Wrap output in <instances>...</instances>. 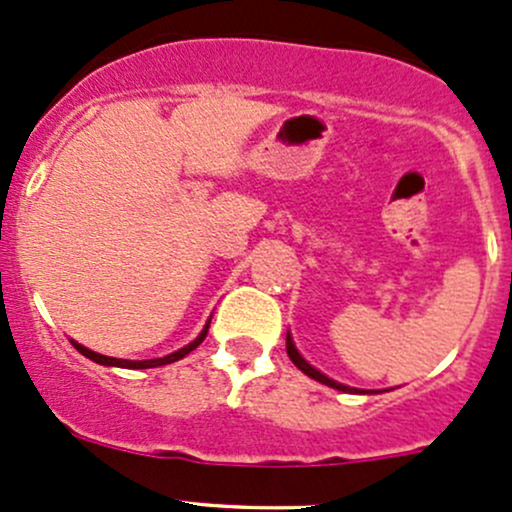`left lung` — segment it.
Masks as SVG:
<instances>
[{
  "label": "left lung",
  "mask_w": 512,
  "mask_h": 512,
  "mask_svg": "<svg viewBox=\"0 0 512 512\" xmlns=\"http://www.w3.org/2000/svg\"><path fill=\"white\" fill-rule=\"evenodd\" d=\"M286 355H289L291 362H294L296 367H299L303 374H306V376H311V379L320 381V384L330 386V389H338V391H345V393H364L362 389H352V386H345V384H340V381L330 379V376H325L323 372H318L316 367H311V364H308L306 359L301 357V352L296 350V345H294V338H291L289 333H286Z\"/></svg>",
  "instance_id": "8db88e82"
}]
</instances>
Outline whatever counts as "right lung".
<instances>
[{
    "label": "right lung",
    "mask_w": 512,
    "mask_h": 512,
    "mask_svg": "<svg viewBox=\"0 0 512 512\" xmlns=\"http://www.w3.org/2000/svg\"><path fill=\"white\" fill-rule=\"evenodd\" d=\"M209 325H211V318L206 320L204 330H201V333L196 335V338H194L192 342H189V345L179 347V350H177V352H172V355H167V357H157V359H116V357L99 355V352H94V350H87V347L80 345V342H75V340H72V345H75V350H77V352H82L84 357L92 359V362H97V364H104V367H121V369H150V367H162V364H172V362H177V359L187 357L189 352L196 350V347H199L201 342H204L206 333H209Z\"/></svg>",
    "instance_id": "obj_1"
}]
</instances>
